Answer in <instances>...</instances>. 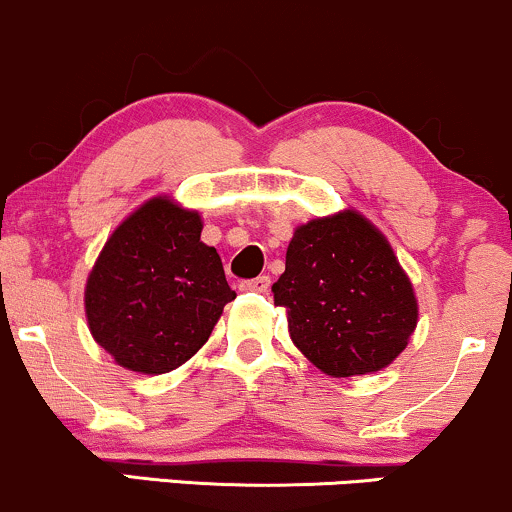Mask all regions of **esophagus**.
Wrapping results in <instances>:
<instances>
[{
    "mask_svg": "<svg viewBox=\"0 0 512 512\" xmlns=\"http://www.w3.org/2000/svg\"><path fill=\"white\" fill-rule=\"evenodd\" d=\"M269 286H272V279H269L267 274H262V276H257V279L243 281V284H240V289H243V291H255V293H267Z\"/></svg>",
    "mask_w": 512,
    "mask_h": 512,
    "instance_id": "obj_1",
    "label": "esophagus"
}]
</instances>
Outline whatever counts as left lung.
I'll list each match as a JSON object with an SVG mask.
<instances>
[{"label":"left lung","mask_w":512,"mask_h":512,"mask_svg":"<svg viewBox=\"0 0 512 512\" xmlns=\"http://www.w3.org/2000/svg\"><path fill=\"white\" fill-rule=\"evenodd\" d=\"M272 293L289 315L293 344L332 378L387 368L419 320L414 286L392 245L354 209L293 231Z\"/></svg>","instance_id":"8db88e82"}]
</instances>
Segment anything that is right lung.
I'll use <instances>...</instances> for the list:
<instances>
[{"label": "right lung", "instance_id": "right-lung-1", "mask_svg": "<svg viewBox=\"0 0 512 512\" xmlns=\"http://www.w3.org/2000/svg\"><path fill=\"white\" fill-rule=\"evenodd\" d=\"M202 216L154 197L127 216L86 279L88 330L117 366L144 375L175 370L207 344L236 298Z\"/></svg>", "mask_w": 512, "mask_h": 512}]
</instances>
